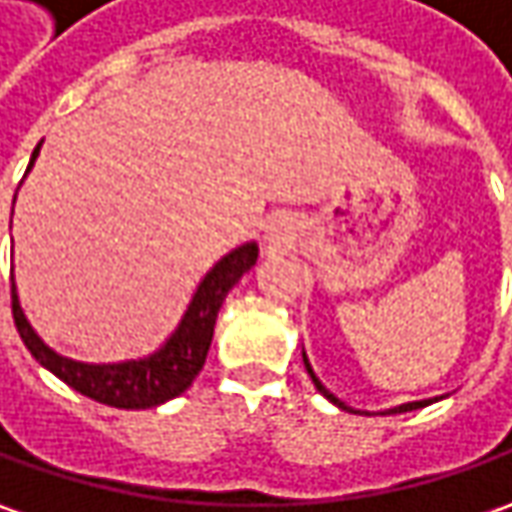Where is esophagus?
Instances as JSON below:
<instances>
[{"instance_id": "1", "label": "esophagus", "mask_w": 512, "mask_h": 512, "mask_svg": "<svg viewBox=\"0 0 512 512\" xmlns=\"http://www.w3.org/2000/svg\"><path fill=\"white\" fill-rule=\"evenodd\" d=\"M291 226L286 218H272V221L263 226V240L269 243V246H280L283 240L289 238Z\"/></svg>"}]
</instances>
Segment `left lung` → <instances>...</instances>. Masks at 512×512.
I'll return each mask as SVG.
<instances>
[{"label": "left lung", "mask_w": 512, "mask_h": 512, "mask_svg": "<svg viewBox=\"0 0 512 512\" xmlns=\"http://www.w3.org/2000/svg\"><path fill=\"white\" fill-rule=\"evenodd\" d=\"M303 362H306V371H309V377H311V382H314V388H317V391H320V394H323V397H326L328 402H334L337 408H343V411H351V408L345 405L343 399L334 397V394L328 391L326 385H323V382L317 379V374H314V368H311L309 357H306V351H303ZM436 399H439V397L419 399V402H405V405H397V408H388V411H379V414H405V411H416V408H425V405H431V402H436ZM354 414H357V411H354Z\"/></svg>", "instance_id": "1"}]
</instances>
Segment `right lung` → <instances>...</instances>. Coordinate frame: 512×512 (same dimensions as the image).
I'll use <instances>...</instances> for the list:
<instances>
[{
    "label": "right lung",
    "mask_w": 512,
    "mask_h": 512,
    "mask_svg": "<svg viewBox=\"0 0 512 512\" xmlns=\"http://www.w3.org/2000/svg\"><path fill=\"white\" fill-rule=\"evenodd\" d=\"M39 147L30 155L27 172L33 169L36 158H39ZM255 263V240H249L238 249H232L229 255H223L209 272L203 274V280L192 294L181 323L169 334L167 343L161 345L158 351L147 354V357H138V360L101 362V365H96V362H79L62 357L27 323L25 311L19 306L16 283H10L13 320H16L19 337L25 340L27 351L42 362L50 374H56L62 382H67L73 391L96 399L101 405H113V408H124V411L155 408V405H164L169 399L181 397L186 388L192 385V379L201 374L223 300Z\"/></svg>",
    "instance_id": "1"
}]
</instances>
